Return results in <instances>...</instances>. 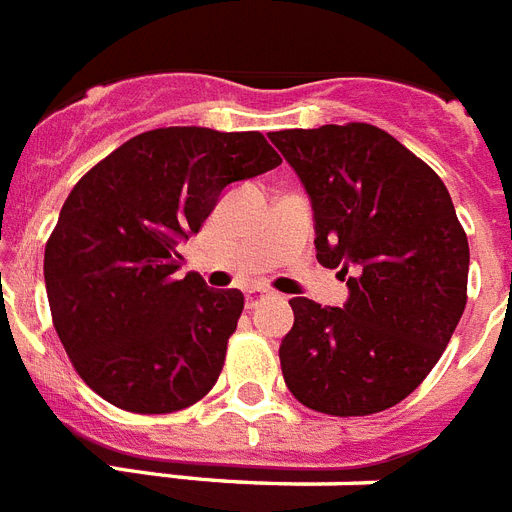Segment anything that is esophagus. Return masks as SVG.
Here are the masks:
<instances>
[{"instance_id":"34e87169","label":"esophagus","mask_w":512,"mask_h":512,"mask_svg":"<svg viewBox=\"0 0 512 512\" xmlns=\"http://www.w3.org/2000/svg\"><path fill=\"white\" fill-rule=\"evenodd\" d=\"M264 296H267V290H264V288H248V290H245V304L256 306Z\"/></svg>"}]
</instances>
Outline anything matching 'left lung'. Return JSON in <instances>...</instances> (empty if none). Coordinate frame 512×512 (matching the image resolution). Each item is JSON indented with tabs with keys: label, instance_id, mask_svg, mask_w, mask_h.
Listing matches in <instances>:
<instances>
[{
	"label": "left lung",
	"instance_id": "left-lung-1",
	"mask_svg": "<svg viewBox=\"0 0 512 512\" xmlns=\"http://www.w3.org/2000/svg\"><path fill=\"white\" fill-rule=\"evenodd\" d=\"M269 140L314 211L317 261L349 301L290 298L285 386L335 418L394 407L433 370L468 301V237L439 174L370 124L285 129Z\"/></svg>",
	"mask_w": 512,
	"mask_h": 512
}]
</instances>
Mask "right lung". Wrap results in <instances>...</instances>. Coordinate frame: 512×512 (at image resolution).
I'll use <instances>...</instances> for the list:
<instances>
[{
  "instance_id": "right-lung-1",
  "label": "right lung",
  "mask_w": 512,
  "mask_h": 512,
  "mask_svg": "<svg viewBox=\"0 0 512 512\" xmlns=\"http://www.w3.org/2000/svg\"><path fill=\"white\" fill-rule=\"evenodd\" d=\"M282 158L259 132L137 134L65 198L44 248L52 322L81 380L126 412L185 410L214 388L243 293L179 275V243L222 190Z\"/></svg>"
}]
</instances>
